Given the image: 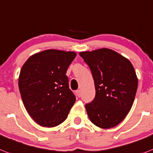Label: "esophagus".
Masks as SVG:
<instances>
[{
	"instance_id": "obj_1",
	"label": "esophagus",
	"mask_w": 153,
	"mask_h": 153,
	"mask_svg": "<svg viewBox=\"0 0 153 153\" xmlns=\"http://www.w3.org/2000/svg\"><path fill=\"white\" fill-rule=\"evenodd\" d=\"M75 94H76V96H78V97H81V91L80 90L75 91Z\"/></svg>"
}]
</instances>
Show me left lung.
I'll return each instance as SVG.
<instances>
[{"mask_svg": "<svg viewBox=\"0 0 153 153\" xmlns=\"http://www.w3.org/2000/svg\"><path fill=\"white\" fill-rule=\"evenodd\" d=\"M79 56L90 68L95 85V97L85 104L91 121L104 129L117 126L130 112L137 93L138 79L133 65L109 49Z\"/></svg>", "mask_w": 153, "mask_h": 153, "instance_id": "left-lung-1", "label": "left lung"}]
</instances>
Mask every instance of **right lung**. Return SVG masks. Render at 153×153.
Returning <instances> with one entry per match:
<instances>
[{
	"label": "right lung",
	"mask_w": 153,
	"mask_h": 153,
	"mask_svg": "<svg viewBox=\"0 0 153 153\" xmlns=\"http://www.w3.org/2000/svg\"><path fill=\"white\" fill-rule=\"evenodd\" d=\"M74 52L48 49L30 56L19 76V89L30 116L42 126L53 127L68 117L75 102L66 74Z\"/></svg>",
	"instance_id": "add662e5"
}]
</instances>
